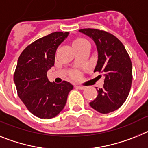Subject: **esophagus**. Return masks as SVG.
Segmentation results:
<instances>
[{
	"mask_svg": "<svg viewBox=\"0 0 148 148\" xmlns=\"http://www.w3.org/2000/svg\"><path fill=\"white\" fill-rule=\"evenodd\" d=\"M75 88H77V89H79V90L85 89V87L84 86H78V85H76Z\"/></svg>",
	"mask_w": 148,
	"mask_h": 148,
	"instance_id": "1",
	"label": "esophagus"
}]
</instances>
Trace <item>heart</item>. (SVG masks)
I'll list each match as a JSON object with an SVG mask.
<instances>
[{
	"mask_svg": "<svg viewBox=\"0 0 148 148\" xmlns=\"http://www.w3.org/2000/svg\"><path fill=\"white\" fill-rule=\"evenodd\" d=\"M86 39H84V38H77V39H75V40L73 42V46H75V45H79V44L83 43V42H86ZM72 76L74 77H77L78 76V74L77 73H73L72 74Z\"/></svg>",
	"mask_w": 148,
	"mask_h": 148,
	"instance_id": "obj_1",
	"label": "heart"
}]
</instances>
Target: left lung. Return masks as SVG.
I'll use <instances>...</instances> for the list:
<instances>
[{"label": "left lung", "mask_w": 148, "mask_h": 148, "mask_svg": "<svg viewBox=\"0 0 148 148\" xmlns=\"http://www.w3.org/2000/svg\"><path fill=\"white\" fill-rule=\"evenodd\" d=\"M79 32L95 44L97 62L94 71L105 77L103 88H99L97 97L89 105L102 114L115 111L125 102L130 91L133 74L129 55L119 39L107 32L90 28Z\"/></svg>", "instance_id": "8db88e82"}]
</instances>
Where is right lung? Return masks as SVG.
I'll use <instances>...</instances> for the list:
<instances>
[{"label":"right lung","mask_w":148,"mask_h":148,"mask_svg":"<svg viewBox=\"0 0 148 148\" xmlns=\"http://www.w3.org/2000/svg\"><path fill=\"white\" fill-rule=\"evenodd\" d=\"M69 32H55L35 41L18 60L14 74L18 95L33 115L49 119L59 115L66 104L73 86L67 81L51 83L47 72L54 65L57 47Z\"/></svg>","instance_id":"obj_1"}]
</instances>
